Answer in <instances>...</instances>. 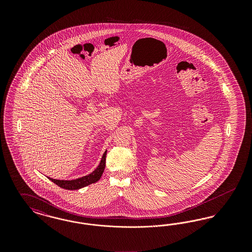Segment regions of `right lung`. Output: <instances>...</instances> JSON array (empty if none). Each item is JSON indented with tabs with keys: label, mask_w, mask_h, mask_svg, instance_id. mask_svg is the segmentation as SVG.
I'll return each instance as SVG.
<instances>
[{
	"label": "right lung",
	"mask_w": 252,
	"mask_h": 252,
	"mask_svg": "<svg viewBox=\"0 0 252 252\" xmlns=\"http://www.w3.org/2000/svg\"><path fill=\"white\" fill-rule=\"evenodd\" d=\"M106 155H107V150L103 154V157L101 158V161H100L99 165L96 167L94 172H92L88 176H85L82 178L72 180H54V179H51V178H48V179L52 180L54 183H56L58 186H60V188H63V189H66V190L81 189V188L86 187V186H88L92 183H95L96 181H98L101 179L102 174H103L105 167H106Z\"/></svg>",
	"instance_id": "add662e5"
}]
</instances>
